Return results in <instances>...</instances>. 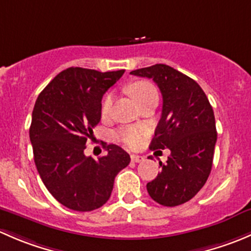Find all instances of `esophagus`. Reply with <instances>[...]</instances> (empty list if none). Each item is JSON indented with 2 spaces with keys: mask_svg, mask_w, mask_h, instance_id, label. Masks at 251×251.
I'll return each instance as SVG.
<instances>
[{
  "mask_svg": "<svg viewBox=\"0 0 251 251\" xmlns=\"http://www.w3.org/2000/svg\"><path fill=\"white\" fill-rule=\"evenodd\" d=\"M143 159V156L141 155H131V161H132V163H140Z\"/></svg>",
  "mask_w": 251,
  "mask_h": 251,
  "instance_id": "esophagus-1",
  "label": "esophagus"
}]
</instances>
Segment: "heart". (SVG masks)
I'll return each mask as SVG.
<instances>
[{"label": "heart", "mask_w": 251, "mask_h": 251, "mask_svg": "<svg viewBox=\"0 0 251 251\" xmlns=\"http://www.w3.org/2000/svg\"><path fill=\"white\" fill-rule=\"evenodd\" d=\"M128 92L130 95L135 98L136 102L141 104L143 100L147 98L151 97V96H156V88L151 85V82L144 80L135 81L128 86ZM113 95L107 93L104 96L100 104V114L102 116H108L110 113L111 105H113ZM147 135H148V130L143 126H126V127L120 128L115 132V138L124 146L131 149H137L143 144L146 140Z\"/></svg>", "instance_id": "obj_1"}]
</instances>
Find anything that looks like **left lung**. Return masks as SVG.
Instances as JSON below:
<instances>
[{
	"label": "left lung",
	"instance_id": "1",
	"mask_svg": "<svg viewBox=\"0 0 251 251\" xmlns=\"http://www.w3.org/2000/svg\"><path fill=\"white\" fill-rule=\"evenodd\" d=\"M130 74L151 78L158 85L163 111L151 149L171 151L166 164L159 161L161 173L147 183V191L164 206L186 203L203 188L212 168L217 132L211 104L193 78L166 64Z\"/></svg>",
	"mask_w": 251,
	"mask_h": 251
}]
</instances>
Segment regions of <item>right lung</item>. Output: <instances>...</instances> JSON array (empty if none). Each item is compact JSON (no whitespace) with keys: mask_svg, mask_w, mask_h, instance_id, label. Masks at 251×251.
<instances>
[{"mask_svg":"<svg viewBox=\"0 0 251 251\" xmlns=\"http://www.w3.org/2000/svg\"><path fill=\"white\" fill-rule=\"evenodd\" d=\"M124 73L68 68L35 103L29 131L35 165L48 192L68 209L92 211L104 205L115 176L130 164L115 144H104L107 155L98 160L83 153L100 120L103 95Z\"/></svg>","mask_w":251,"mask_h":251,"instance_id":"right-lung-1","label":"right lung"}]
</instances>
